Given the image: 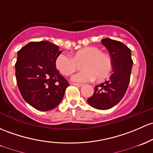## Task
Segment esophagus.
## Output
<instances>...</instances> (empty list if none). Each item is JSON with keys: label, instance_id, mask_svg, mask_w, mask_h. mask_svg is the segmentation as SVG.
<instances>
[{"label": "esophagus", "instance_id": "obj_1", "mask_svg": "<svg viewBox=\"0 0 153 153\" xmlns=\"http://www.w3.org/2000/svg\"><path fill=\"white\" fill-rule=\"evenodd\" d=\"M72 85H74V86H83V84H81V83H72Z\"/></svg>", "mask_w": 153, "mask_h": 153}]
</instances>
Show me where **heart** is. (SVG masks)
Returning a JSON list of instances; mask_svg holds the SVG:
<instances>
[{"mask_svg": "<svg viewBox=\"0 0 153 153\" xmlns=\"http://www.w3.org/2000/svg\"><path fill=\"white\" fill-rule=\"evenodd\" d=\"M81 64V72L73 75L72 81L89 82L96 79L102 81L107 78L112 69L110 56L101 52L97 47H85L78 50L70 56L60 53L55 60L56 69L65 76L71 75Z\"/></svg>", "mask_w": 153, "mask_h": 153, "instance_id": "1", "label": "heart"}]
</instances>
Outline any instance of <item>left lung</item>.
I'll use <instances>...</instances> for the list:
<instances>
[{
	"label": "left lung",
	"mask_w": 153,
	"mask_h": 153,
	"mask_svg": "<svg viewBox=\"0 0 153 153\" xmlns=\"http://www.w3.org/2000/svg\"><path fill=\"white\" fill-rule=\"evenodd\" d=\"M101 43L107 48L112 60L113 72L108 81L95 86L87 100L90 105L100 110L111 108L125 96L129 85L133 60L131 51L121 42L105 38Z\"/></svg>",
	"instance_id": "left-lung-1"
}]
</instances>
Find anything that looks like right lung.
Instances as JSON below:
<instances>
[{
  "label": "right lung",
  "mask_w": 153,
  "mask_h": 153,
  "mask_svg": "<svg viewBox=\"0 0 153 153\" xmlns=\"http://www.w3.org/2000/svg\"><path fill=\"white\" fill-rule=\"evenodd\" d=\"M62 51L47 41L30 42L17 52L15 76L23 99L37 110L50 111L63 99L70 85L56 69L55 60Z\"/></svg>",
  "instance_id": "add662e5"
}]
</instances>
